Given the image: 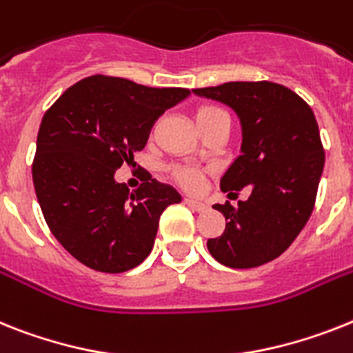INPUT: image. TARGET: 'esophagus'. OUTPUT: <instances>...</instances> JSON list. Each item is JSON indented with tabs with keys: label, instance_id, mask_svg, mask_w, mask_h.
<instances>
[{
	"label": "esophagus",
	"instance_id": "esophagus-1",
	"mask_svg": "<svg viewBox=\"0 0 353 353\" xmlns=\"http://www.w3.org/2000/svg\"><path fill=\"white\" fill-rule=\"evenodd\" d=\"M185 203L188 204L192 210H195V212H204V210H208V204L203 203V201H195L190 199V197H185Z\"/></svg>",
	"mask_w": 353,
	"mask_h": 353
}]
</instances>
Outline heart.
<instances>
[{
    "instance_id": "obj_1",
    "label": "heart",
    "mask_w": 353,
    "mask_h": 353,
    "mask_svg": "<svg viewBox=\"0 0 353 353\" xmlns=\"http://www.w3.org/2000/svg\"><path fill=\"white\" fill-rule=\"evenodd\" d=\"M194 117H195V123H197V127L206 125V123H210V121L213 120H219V118H230L224 109L217 108V105H212V103L199 105V108L195 109ZM170 176L174 177V181H177L179 185L185 186V188H197L203 174H201L197 168L181 167V165H177V167L170 168Z\"/></svg>"
}]
</instances>
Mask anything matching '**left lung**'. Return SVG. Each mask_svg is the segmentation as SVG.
I'll return each instance as SVG.
<instances>
[{"label": "left lung", "instance_id": "obj_1", "mask_svg": "<svg viewBox=\"0 0 353 353\" xmlns=\"http://www.w3.org/2000/svg\"><path fill=\"white\" fill-rule=\"evenodd\" d=\"M194 93L241 118L242 154L222 176V192L251 186L248 201L213 206L228 222L221 236L208 239V251L228 268H259L294 242L312 213L325 165L318 121L301 97L274 82H226Z\"/></svg>", "mask_w": 353, "mask_h": 353}]
</instances>
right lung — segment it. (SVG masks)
<instances>
[{
	"mask_svg": "<svg viewBox=\"0 0 353 353\" xmlns=\"http://www.w3.org/2000/svg\"><path fill=\"white\" fill-rule=\"evenodd\" d=\"M188 94L93 75L44 112L32 163L35 195L50 232L81 263L123 272L149 256L161 213L181 195L152 177L129 192L114 170L134 159L154 121Z\"/></svg>",
	"mask_w": 353,
	"mask_h": 353,
	"instance_id": "1",
	"label": "right lung"
}]
</instances>
